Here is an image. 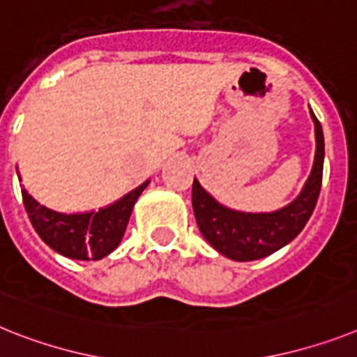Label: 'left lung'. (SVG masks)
<instances>
[{
    "label": "left lung",
    "mask_w": 357,
    "mask_h": 357,
    "mask_svg": "<svg viewBox=\"0 0 357 357\" xmlns=\"http://www.w3.org/2000/svg\"><path fill=\"white\" fill-rule=\"evenodd\" d=\"M316 127V155L312 172L294 202L275 212H238L218 203L197 179L192 183V208L203 238L225 257L254 261L271 256L303 230L316 208L323 179L325 139L321 123L310 110Z\"/></svg>",
    "instance_id": "1"
}]
</instances>
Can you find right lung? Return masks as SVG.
I'll list each match as a JSON object with an SVG mask.
<instances>
[{
    "label": "right lung",
    "instance_id": "add662e5",
    "mask_svg": "<svg viewBox=\"0 0 357 357\" xmlns=\"http://www.w3.org/2000/svg\"><path fill=\"white\" fill-rule=\"evenodd\" d=\"M149 185L145 181L132 192L107 208L85 214H61L40 205L25 188H21L23 205L31 223L45 243L61 256L72 259H101L121 241L134 203Z\"/></svg>",
    "mask_w": 357,
    "mask_h": 357
}]
</instances>
